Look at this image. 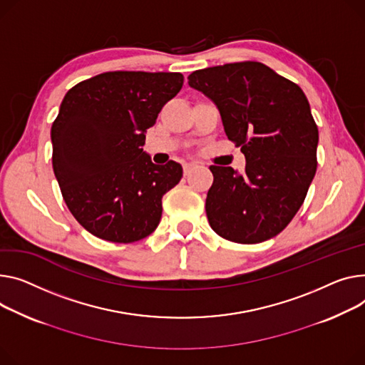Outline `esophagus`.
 Instances as JSON below:
<instances>
[{
    "label": "esophagus",
    "mask_w": 365,
    "mask_h": 365,
    "mask_svg": "<svg viewBox=\"0 0 365 365\" xmlns=\"http://www.w3.org/2000/svg\"><path fill=\"white\" fill-rule=\"evenodd\" d=\"M197 167H198V164H195V163H186V164H183V173H185V176H189Z\"/></svg>",
    "instance_id": "1"
}]
</instances>
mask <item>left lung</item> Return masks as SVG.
Here are the masks:
<instances>
[{"label": "left lung", "mask_w": 365, "mask_h": 365, "mask_svg": "<svg viewBox=\"0 0 365 365\" xmlns=\"http://www.w3.org/2000/svg\"><path fill=\"white\" fill-rule=\"evenodd\" d=\"M189 86L220 111L227 138L247 165H211L205 211L211 229L236 244L279 235L307 197L317 170L319 129L302 89L258 61L197 70Z\"/></svg>", "instance_id": "obj_1"}]
</instances>
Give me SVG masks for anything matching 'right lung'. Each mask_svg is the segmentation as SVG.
Masks as SVG:
<instances>
[{"label":"right lung","instance_id":"add662e5","mask_svg":"<svg viewBox=\"0 0 365 365\" xmlns=\"http://www.w3.org/2000/svg\"><path fill=\"white\" fill-rule=\"evenodd\" d=\"M182 85L180 73L107 71L66 93L51 128L53 168L70 212L93 236L130 244L157 229L183 170L154 164L142 147Z\"/></svg>","mask_w":365,"mask_h":365}]
</instances>
